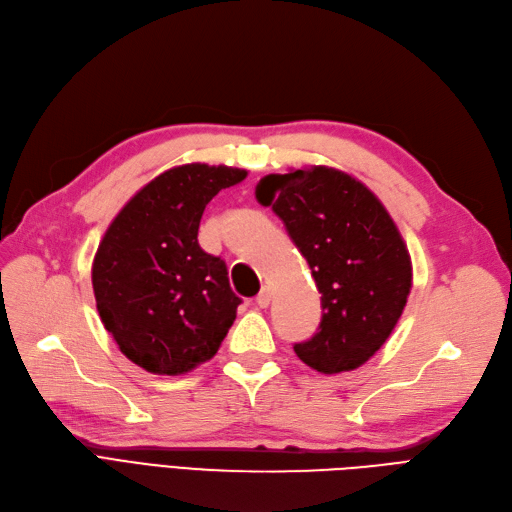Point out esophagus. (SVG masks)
I'll return each mask as SVG.
<instances>
[{
  "label": "esophagus",
  "mask_w": 512,
  "mask_h": 512,
  "mask_svg": "<svg viewBox=\"0 0 512 512\" xmlns=\"http://www.w3.org/2000/svg\"><path fill=\"white\" fill-rule=\"evenodd\" d=\"M270 301H272V289L270 287H263L259 291V295H257V306L259 308H268Z\"/></svg>",
  "instance_id": "1"
}]
</instances>
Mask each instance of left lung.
<instances>
[{"mask_svg":"<svg viewBox=\"0 0 512 512\" xmlns=\"http://www.w3.org/2000/svg\"><path fill=\"white\" fill-rule=\"evenodd\" d=\"M257 200L285 223L320 297L318 331L295 354L320 373L365 365L403 314L411 257L392 217L367 185L329 166L266 175Z\"/></svg>","mask_w":512,"mask_h":512,"instance_id":"1","label":"left lung"}]
</instances>
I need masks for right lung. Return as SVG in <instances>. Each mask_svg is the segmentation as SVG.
Segmentation results:
<instances>
[{
  "label": "right lung",
  "mask_w": 512,
  "mask_h": 512,
  "mask_svg": "<svg viewBox=\"0 0 512 512\" xmlns=\"http://www.w3.org/2000/svg\"><path fill=\"white\" fill-rule=\"evenodd\" d=\"M246 177L244 168L183 164L132 196L107 227L92 261V289L122 354L156 375L211 361L240 297L225 261L198 244L206 204Z\"/></svg>",
  "instance_id": "obj_1"
}]
</instances>
